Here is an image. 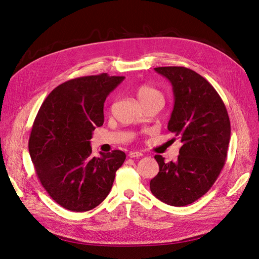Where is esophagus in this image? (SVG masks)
Here are the masks:
<instances>
[{
	"label": "esophagus",
	"instance_id": "esophagus-1",
	"mask_svg": "<svg viewBox=\"0 0 259 259\" xmlns=\"http://www.w3.org/2000/svg\"><path fill=\"white\" fill-rule=\"evenodd\" d=\"M128 156H130L131 158H138V157L143 156V154H142L141 152H130Z\"/></svg>",
	"mask_w": 259,
	"mask_h": 259
}]
</instances>
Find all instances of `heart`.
Listing matches in <instances>:
<instances>
[{
    "mask_svg": "<svg viewBox=\"0 0 259 259\" xmlns=\"http://www.w3.org/2000/svg\"><path fill=\"white\" fill-rule=\"evenodd\" d=\"M136 96L138 98V100L140 101L141 104H143V103H146L148 101H151V100H154V99H162V95L160 94V92L155 89L154 87L152 86H149V85H141L137 88L136 90Z\"/></svg>",
    "mask_w": 259,
    "mask_h": 259,
    "instance_id": "b5f03b06",
    "label": "heart"
}]
</instances>
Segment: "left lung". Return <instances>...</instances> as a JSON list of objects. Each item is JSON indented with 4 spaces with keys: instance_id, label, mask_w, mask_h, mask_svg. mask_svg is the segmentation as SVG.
<instances>
[{
    "instance_id": "8db88e82",
    "label": "left lung",
    "mask_w": 259,
    "mask_h": 259,
    "mask_svg": "<svg viewBox=\"0 0 259 259\" xmlns=\"http://www.w3.org/2000/svg\"><path fill=\"white\" fill-rule=\"evenodd\" d=\"M154 70L172 85L174 107L168 130L182 147L177 161L165 162L155 155L159 172L150 188L161 202L181 207L199 200L218 179L227 156L231 123L218 92L196 72L185 67Z\"/></svg>"
}]
</instances>
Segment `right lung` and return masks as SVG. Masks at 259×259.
Wrapping results in <instances>:
<instances>
[{
	"label": "right lung",
	"mask_w": 259,
	"mask_h": 259,
	"mask_svg": "<svg viewBox=\"0 0 259 259\" xmlns=\"http://www.w3.org/2000/svg\"><path fill=\"white\" fill-rule=\"evenodd\" d=\"M124 79L107 73L67 80L47 97L34 121L28 151L38 180L61 207L88 211L108 195L126 155L92 157V132L104 122V102Z\"/></svg>",
	"instance_id": "obj_1"
}]
</instances>
